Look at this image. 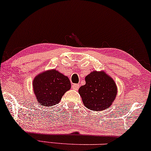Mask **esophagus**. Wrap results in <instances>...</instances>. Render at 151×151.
<instances>
[{
	"instance_id": "esophagus-1",
	"label": "esophagus",
	"mask_w": 151,
	"mask_h": 151,
	"mask_svg": "<svg viewBox=\"0 0 151 151\" xmlns=\"http://www.w3.org/2000/svg\"><path fill=\"white\" fill-rule=\"evenodd\" d=\"M72 89H74V90H75V91H77L78 89L79 88V84H73L72 86Z\"/></svg>"
}]
</instances>
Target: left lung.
<instances>
[{
  "label": "left lung",
  "mask_w": 151,
  "mask_h": 151,
  "mask_svg": "<svg viewBox=\"0 0 151 151\" xmlns=\"http://www.w3.org/2000/svg\"><path fill=\"white\" fill-rule=\"evenodd\" d=\"M86 84L79 88L84 106L93 111H102L111 105L117 94L115 81L104 71H93L85 77Z\"/></svg>",
  "instance_id": "1"
}]
</instances>
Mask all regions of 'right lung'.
Returning a JSON list of instances; mask_svg holds the SVG:
<instances>
[{"mask_svg":"<svg viewBox=\"0 0 151 151\" xmlns=\"http://www.w3.org/2000/svg\"><path fill=\"white\" fill-rule=\"evenodd\" d=\"M33 91L41 105L51 106L57 104L63 95L71 88L70 79L56 70L39 74L33 81Z\"/></svg>","mask_w":151,"mask_h":151,"instance_id":"right-lung-1","label":"right lung"}]
</instances>
